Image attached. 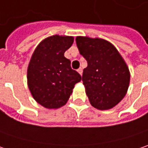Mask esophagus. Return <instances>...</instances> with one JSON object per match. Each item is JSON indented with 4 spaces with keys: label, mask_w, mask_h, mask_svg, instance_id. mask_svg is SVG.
Returning a JSON list of instances; mask_svg holds the SVG:
<instances>
[{
    "label": "esophagus",
    "mask_w": 148,
    "mask_h": 148,
    "mask_svg": "<svg viewBox=\"0 0 148 148\" xmlns=\"http://www.w3.org/2000/svg\"><path fill=\"white\" fill-rule=\"evenodd\" d=\"M77 71H78V73L80 74V75H82V73H83V70H82V69H81V68H79V69H78Z\"/></svg>",
    "instance_id": "1"
}]
</instances>
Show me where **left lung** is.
<instances>
[{
    "label": "left lung",
    "instance_id": "obj_1",
    "mask_svg": "<svg viewBox=\"0 0 148 148\" xmlns=\"http://www.w3.org/2000/svg\"><path fill=\"white\" fill-rule=\"evenodd\" d=\"M75 40L88 62L82 80L91 105L99 110L112 108L125 97L129 86L130 72L125 60L106 40L77 36Z\"/></svg>",
    "mask_w": 148,
    "mask_h": 148
}]
</instances>
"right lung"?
<instances>
[{
	"instance_id": "add662e5",
	"label": "right lung",
	"mask_w": 148,
	"mask_h": 148,
	"mask_svg": "<svg viewBox=\"0 0 148 148\" xmlns=\"http://www.w3.org/2000/svg\"><path fill=\"white\" fill-rule=\"evenodd\" d=\"M74 37L49 36L35 49L27 69V84L32 97L46 108L65 105L80 74L71 69L64 52L71 47Z\"/></svg>"
}]
</instances>
